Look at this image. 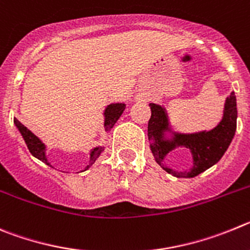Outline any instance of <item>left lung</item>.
I'll list each match as a JSON object with an SVG mask.
<instances>
[{"instance_id": "obj_1", "label": "left lung", "mask_w": 250, "mask_h": 250, "mask_svg": "<svg viewBox=\"0 0 250 250\" xmlns=\"http://www.w3.org/2000/svg\"><path fill=\"white\" fill-rule=\"evenodd\" d=\"M149 107L152 116L148 122V139L150 141V150L157 163L162 166L164 157L175 147H186L192 152L193 167L188 172H177L163 166L166 172L175 177L193 178L214 166L226 153L237 129V100L234 92H231L227 98L223 118L217 127L209 132L174 133L172 139L164 138V132L169 130L166 109L154 103H149Z\"/></svg>"}]
</instances>
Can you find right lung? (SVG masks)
Returning <instances> with one entry per match:
<instances>
[{
	"label": "right lung",
	"instance_id": "right-lung-1",
	"mask_svg": "<svg viewBox=\"0 0 250 250\" xmlns=\"http://www.w3.org/2000/svg\"><path fill=\"white\" fill-rule=\"evenodd\" d=\"M125 108V104H123V103H113V104H109L108 107L105 108V111H104L105 130L112 129V127L114 125V123L118 121V118L121 117V114L123 113ZM15 125H16V127L19 128L20 132H21L22 137H23L24 142H26V145H27V148H28V150L31 152V154H32V156H35L36 158L40 159V161L43 162V163L51 166L46 158V147H44L43 143H42V142L40 141V139H38L37 137H36L35 134L31 132V130L27 129V127H24V125H22L19 120H15ZM102 150H103V147H97L92 150L91 152V163H89V166H87V168H89L92 164L94 163V161H96V159L100 157V154L102 153Z\"/></svg>",
	"mask_w": 250,
	"mask_h": 250
}]
</instances>
